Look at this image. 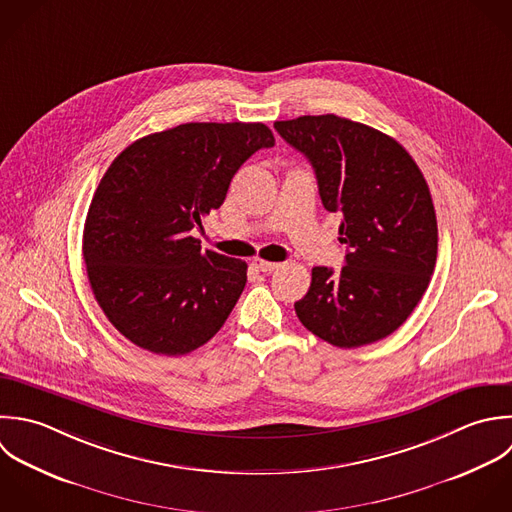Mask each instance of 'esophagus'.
I'll use <instances>...</instances> for the list:
<instances>
[{
  "label": "esophagus",
  "mask_w": 512,
  "mask_h": 512,
  "mask_svg": "<svg viewBox=\"0 0 512 512\" xmlns=\"http://www.w3.org/2000/svg\"><path fill=\"white\" fill-rule=\"evenodd\" d=\"M253 267L255 269H259V271H263V273H271V271H275V269H279L281 265L279 263H275V261H265V259H255L253 261Z\"/></svg>",
  "instance_id": "34e87169"
}]
</instances>
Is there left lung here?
Returning a JSON list of instances; mask_svg holds the SVG:
<instances>
[{"label": "left lung", "mask_w": 512, "mask_h": 512, "mask_svg": "<svg viewBox=\"0 0 512 512\" xmlns=\"http://www.w3.org/2000/svg\"><path fill=\"white\" fill-rule=\"evenodd\" d=\"M315 169L327 211L341 213L345 267H313L299 321L319 339L355 349L397 331L419 305L437 263L429 185L393 137L327 113L275 121Z\"/></svg>", "instance_id": "1"}]
</instances>
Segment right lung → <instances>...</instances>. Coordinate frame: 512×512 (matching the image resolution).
Here are the masks:
<instances>
[{
	"label": "right lung",
	"instance_id": "add662e5",
	"mask_svg": "<svg viewBox=\"0 0 512 512\" xmlns=\"http://www.w3.org/2000/svg\"><path fill=\"white\" fill-rule=\"evenodd\" d=\"M273 145L263 123H183L113 159L87 211L83 261L95 301L133 345L177 357L223 327L247 263L203 251L191 231L223 205L239 167Z\"/></svg>",
	"mask_w": 512,
	"mask_h": 512
}]
</instances>
